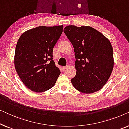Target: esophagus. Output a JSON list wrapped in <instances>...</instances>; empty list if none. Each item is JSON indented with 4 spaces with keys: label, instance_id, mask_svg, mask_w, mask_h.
I'll return each instance as SVG.
<instances>
[{
    "label": "esophagus",
    "instance_id": "esophagus-1",
    "mask_svg": "<svg viewBox=\"0 0 129 129\" xmlns=\"http://www.w3.org/2000/svg\"><path fill=\"white\" fill-rule=\"evenodd\" d=\"M68 66H64V67H63V69H64V70H65V69H66L67 68H68Z\"/></svg>",
    "mask_w": 129,
    "mask_h": 129
}]
</instances>
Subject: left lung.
Segmentation results:
<instances>
[{"instance_id": "8db88e82", "label": "left lung", "mask_w": 129, "mask_h": 129, "mask_svg": "<svg viewBox=\"0 0 129 129\" xmlns=\"http://www.w3.org/2000/svg\"><path fill=\"white\" fill-rule=\"evenodd\" d=\"M64 31L74 47L76 75L71 79L76 89L90 94L106 83L114 67L113 51L108 39L90 26L65 27Z\"/></svg>"}]
</instances>
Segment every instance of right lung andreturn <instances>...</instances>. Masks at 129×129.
Here are the masks:
<instances>
[{
    "mask_svg": "<svg viewBox=\"0 0 129 129\" xmlns=\"http://www.w3.org/2000/svg\"><path fill=\"white\" fill-rule=\"evenodd\" d=\"M63 26H40L24 31L15 49V69L28 89L44 92L56 83L60 71L53 60V50Z\"/></svg>",
    "mask_w": 129,
    "mask_h": 129,
    "instance_id": "obj_1",
    "label": "right lung"
}]
</instances>
